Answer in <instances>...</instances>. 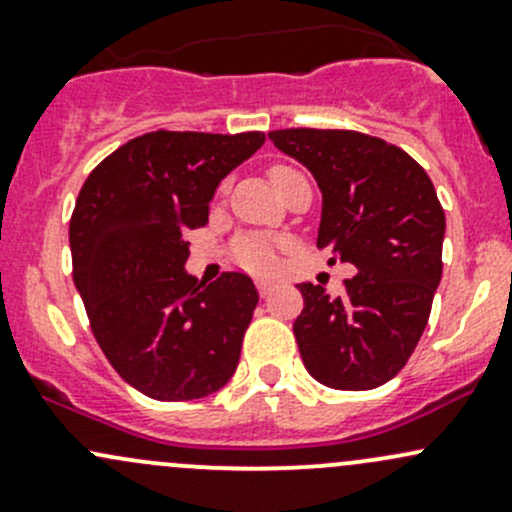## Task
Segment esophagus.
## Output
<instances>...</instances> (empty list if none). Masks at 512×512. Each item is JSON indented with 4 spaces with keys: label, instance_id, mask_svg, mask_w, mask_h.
I'll use <instances>...</instances> for the list:
<instances>
[{
    "label": "esophagus",
    "instance_id": "obj_1",
    "mask_svg": "<svg viewBox=\"0 0 512 512\" xmlns=\"http://www.w3.org/2000/svg\"><path fill=\"white\" fill-rule=\"evenodd\" d=\"M255 285H257V292H260L262 297H267V294H270L272 289H275V282H270V280H257Z\"/></svg>",
    "mask_w": 512,
    "mask_h": 512
}]
</instances>
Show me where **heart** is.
Returning <instances> with one entry per match:
<instances>
[{"label": "heart", "instance_id": "1", "mask_svg": "<svg viewBox=\"0 0 512 512\" xmlns=\"http://www.w3.org/2000/svg\"><path fill=\"white\" fill-rule=\"evenodd\" d=\"M294 173L297 170L289 168V165L277 163L270 168V180L275 185H280L282 180ZM232 255H235V260L245 270L272 272L277 267V242L267 235H240L232 242Z\"/></svg>", "mask_w": 512, "mask_h": 512}]
</instances>
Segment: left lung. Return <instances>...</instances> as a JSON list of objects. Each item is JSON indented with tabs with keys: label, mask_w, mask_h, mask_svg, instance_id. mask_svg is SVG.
<instances>
[{
	"label": "left lung",
	"mask_w": 512,
	"mask_h": 512,
	"mask_svg": "<svg viewBox=\"0 0 512 512\" xmlns=\"http://www.w3.org/2000/svg\"><path fill=\"white\" fill-rule=\"evenodd\" d=\"M270 141L307 165L322 188L317 247L352 262L342 294L297 285L294 339L324 386L366 391L394 379L428 324L443 272V215L426 170L394 143L359 131L285 128Z\"/></svg>",
	"instance_id": "8db88e82"
}]
</instances>
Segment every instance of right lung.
<instances>
[{
    "label": "right lung",
    "mask_w": 512,
    "mask_h": 512,
    "mask_svg": "<svg viewBox=\"0 0 512 512\" xmlns=\"http://www.w3.org/2000/svg\"><path fill=\"white\" fill-rule=\"evenodd\" d=\"M265 133H143L89 173L69 223L74 285L98 347L158 401L203 399L235 374L257 289L245 272L185 275V235Z\"/></svg>",
    "instance_id": "1"
}]
</instances>
